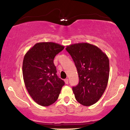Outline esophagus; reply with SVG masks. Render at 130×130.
I'll list each match as a JSON object with an SVG mask.
<instances>
[{
	"label": "esophagus",
	"mask_w": 130,
	"mask_h": 130,
	"mask_svg": "<svg viewBox=\"0 0 130 130\" xmlns=\"http://www.w3.org/2000/svg\"><path fill=\"white\" fill-rule=\"evenodd\" d=\"M64 81H65V84H68V79H65V80H64Z\"/></svg>",
	"instance_id": "34e87169"
}]
</instances>
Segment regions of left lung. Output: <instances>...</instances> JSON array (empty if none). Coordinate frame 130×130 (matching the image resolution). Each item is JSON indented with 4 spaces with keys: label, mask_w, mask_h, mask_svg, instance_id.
<instances>
[{
    "label": "left lung",
    "mask_w": 130,
    "mask_h": 130,
    "mask_svg": "<svg viewBox=\"0 0 130 130\" xmlns=\"http://www.w3.org/2000/svg\"><path fill=\"white\" fill-rule=\"evenodd\" d=\"M77 68L79 82L73 92L78 103L86 106L96 103L107 87L109 76L108 57L97 46L87 43L67 46Z\"/></svg>",
    "instance_id": "left-lung-1"
}]
</instances>
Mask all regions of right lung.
<instances>
[{
    "instance_id": "right-lung-1",
    "label": "right lung",
    "mask_w": 130,
    "mask_h": 130,
    "mask_svg": "<svg viewBox=\"0 0 130 130\" xmlns=\"http://www.w3.org/2000/svg\"><path fill=\"white\" fill-rule=\"evenodd\" d=\"M64 47L53 42L37 43L24 57L22 75L27 90L35 102L43 106L56 102L65 84L57 76L53 61Z\"/></svg>"
}]
</instances>
